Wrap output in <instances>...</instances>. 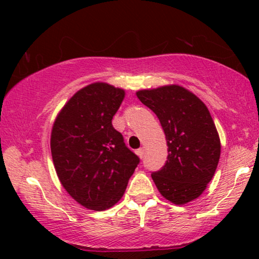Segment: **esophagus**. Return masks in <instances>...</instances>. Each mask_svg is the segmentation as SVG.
Here are the masks:
<instances>
[{"label": "esophagus", "mask_w": 259, "mask_h": 259, "mask_svg": "<svg viewBox=\"0 0 259 259\" xmlns=\"http://www.w3.org/2000/svg\"><path fill=\"white\" fill-rule=\"evenodd\" d=\"M137 154L139 155V157H140L141 159H143L144 154H145V150H144V148H143V147H141V148H138V150H137Z\"/></svg>", "instance_id": "esophagus-1"}]
</instances>
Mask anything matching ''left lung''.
Masks as SVG:
<instances>
[{
	"label": "left lung",
	"instance_id": "left-lung-1",
	"mask_svg": "<svg viewBox=\"0 0 259 259\" xmlns=\"http://www.w3.org/2000/svg\"><path fill=\"white\" fill-rule=\"evenodd\" d=\"M137 97L158 116L168 147L165 165L151 175L155 186L177 205L196 199L211 182L221 157V140L207 107L176 84L139 91Z\"/></svg>",
	"mask_w": 259,
	"mask_h": 259
}]
</instances>
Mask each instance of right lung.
<instances>
[{"label":"right lung","instance_id":"1","mask_svg":"<svg viewBox=\"0 0 259 259\" xmlns=\"http://www.w3.org/2000/svg\"><path fill=\"white\" fill-rule=\"evenodd\" d=\"M123 97L120 88L92 83L70 98L53 126L51 150L60 182L91 210L118 203L140 162L112 125Z\"/></svg>","mask_w":259,"mask_h":259}]
</instances>
